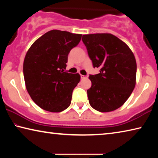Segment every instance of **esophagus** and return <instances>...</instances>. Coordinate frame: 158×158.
I'll return each mask as SVG.
<instances>
[{
    "mask_svg": "<svg viewBox=\"0 0 158 158\" xmlns=\"http://www.w3.org/2000/svg\"><path fill=\"white\" fill-rule=\"evenodd\" d=\"M81 79H86V78H88V76L82 75V74H81Z\"/></svg>",
    "mask_w": 158,
    "mask_h": 158,
    "instance_id": "esophagus-1",
    "label": "esophagus"
}]
</instances>
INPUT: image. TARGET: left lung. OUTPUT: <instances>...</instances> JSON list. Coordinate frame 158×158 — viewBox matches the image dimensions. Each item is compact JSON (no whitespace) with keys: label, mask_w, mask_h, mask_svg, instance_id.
I'll list each match as a JSON object with an SVG mask.
<instances>
[{"label":"left lung","mask_w":158,"mask_h":158,"mask_svg":"<svg viewBox=\"0 0 158 158\" xmlns=\"http://www.w3.org/2000/svg\"><path fill=\"white\" fill-rule=\"evenodd\" d=\"M82 41L100 73L89 75L91 87L87 90L90 106L100 112L121 107L135 89L137 63L129 47L109 33L84 35Z\"/></svg>","instance_id":"left-lung-1"}]
</instances>
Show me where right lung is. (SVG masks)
Wrapping results in <instances>:
<instances>
[{
    "mask_svg": "<svg viewBox=\"0 0 158 158\" xmlns=\"http://www.w3.org/2000/svg\"><path fill=\"white\" fill-rule=\"evenodd\" d=\"M81 38V34L52 30L37 39L26 53L23 67L26 87L40 108L60 112L70 105L81 77L65 69L69 52Z\"/></svg>",
    "mask_w": 158,
    "mask_h": 158,
    "instance_id": "1",
    "label": "right lung"
}]
</instances>
